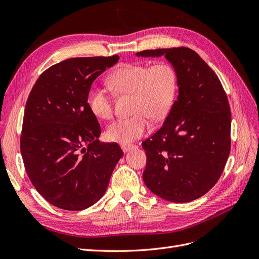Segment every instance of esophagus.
Instances as JSON below:
<instances>
[{
    "instance_id": "34e87169",
    "label": "esophagus",
    "mask_w": 259,
    "mask_h": 259,
    "mask_svg": "<svg viewBox=\"0 0 259 259\" xmlns=\"http://www.w3.org/2000/svg\"><path fill=\"white\" fill-rule=\"evenodd\" d=\"M121 148H122V150H123L124 152H127V151L131 150V149L136 148V146H135V145H132V144H127V145L125 144V145H122Z\"/></svg>"
}]
</instances>
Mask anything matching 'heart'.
<instances>
[{
    "label": "heart",
    "instance_id": "obj_1",
    "mask_svg": "<svg viewBox=\"0 0 259 259\" xmlns=\"http://www.w3.org/2000/svg\"><path fill=\"white\" fill-rule=\"evenodd\" d=\"M111 88L120 95H132L131 117L109 125L106 136L115 143L126 144L150 131L151 119L161 121L173 107L178 91V74L168 61L160 60L149 66L126 64L117 68L108 77ZM92 113L101 121L110 120L113 105L107 91L92 86L88 95Z\"/></svg>",
    "mask_w": 259,
    "mask_h": 259
}]
</instances>
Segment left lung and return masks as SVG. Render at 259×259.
I'll use <instances>...</instances> for the list:
<instances>
[{
	"label": "left lung",
	"instance_id": "left-lung-1",
	"mask_svg": "<svg viewBox=\"0 0 259 259\" xmlns=\"http://www.w3.org/2000/svg\"><path fill=\"white\" fill-rule=\"evenodd\" d=\"M162 55L178 74V97L162 127L142 144L143 178L158 197L176 203L204 195L222 176L231 148V111L216 73L188 48L146 50Z\"/></svg>",
	"mask_w": 259,
	"mask_h": 259
}]
</instances>
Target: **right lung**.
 Here are the masks:
<instances>
[{"instance_id":"add662e5","label":"right lung","mask_w":259,"mask_h":259,"mask_svg":"<svg viewBox=\"0 0 259 259\" xmlns=\"http://www.w3.org/2000/svg\"><path fill=\"white\" fill-rule=\"evenodd\" d=\"M119 58L66 59L45 70L30 92L20 151L31 183L54 206H92L122 158L119 145L98 140L101 128L88 103L93 82Z\"/></svg>"}]
</instances>
